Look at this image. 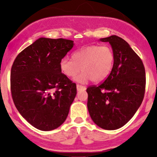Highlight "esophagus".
<instances>
[{
	"instance_id": "1",
	"label": "esophagus",
	"mask_w": 157,
	"mask_h": 157,
	"mask_svg": "<svg viewBox=\"0 0 157 157\" xmlns=\"http://www.w3.org/2000/svg\"><path fill=\"white\" fill-rule=\"evenodd\" d=\"M77 91H80V90H86V87L83 86H81V85L77 84Z\"/></svg>"
}]
</instances>
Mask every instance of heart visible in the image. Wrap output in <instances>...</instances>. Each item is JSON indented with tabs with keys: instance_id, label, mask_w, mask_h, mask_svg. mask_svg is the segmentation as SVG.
Masks as SVG:
<instances>
[{
	"instance_id": "heart-1",
	"label": "heart",
	"mask_w": 157,
	"mask_h": 157,
	"mask_svg": "<svg viewBox=\"0 0 157 157\" xmlns=\"http://www.w3.org/2000/svg\"><path fill=\"white\" fill-rule=\"evenodd\" d=\"M114 60V53L109 46L89 45L74 52L71 60L63 58L59 66L63 75L68 78L76 76L81 68L82 73L75 78L77 82L84 83L92 80L99 82L109 76Z\"/></svg>"
}]
</instances>
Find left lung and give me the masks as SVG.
<instances>
[{"mask_svg": "<svg viewBox=\"0 0 157 157\" xmlns=\"http://www.w3.org/2000/svg\"><path fill=\"white\" fill-rule=\"evenodd\" d=\"M100 40L111 46L114 64L104 82L86 89L87 107L97 125L105 130H116L133 117L142 104L146 81L145 67L125 40L111 35Z\"/></svg>", "mask_w": 157, "mask_h": 157, "instance_id": "left-lung-1", "label": "left lung"}]
</instances>
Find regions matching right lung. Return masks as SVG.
<instances>
[{"label": "right lung", "instance_id": "1", "mask_svg": "<svg viewBox=\"0 0 157 157\" xmlns=\"http://www.w3.org/2000/svg\"><path fill=\"white\" fill-rule=\"evenodd\" d=\"M73 46L70 40L40 37L19 53L12 64L10 85L15 107L40 131L62 125L76 97V84L59 66Z\"/></svg>", "mask_w": 157, "mask_h": 157}]
</instances>
